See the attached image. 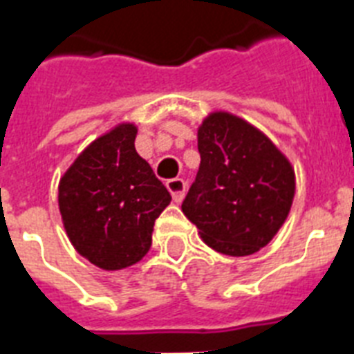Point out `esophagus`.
Listing matches in <instances>:
<instances>
[{
  "label": "esophagus",
  "mask_w": 354,
  "mask_h": 354,
  "mask_svg": "<svg viewBox=\"0 0 354 354\" xmlns=\"http://www.w3.org/2000/svg\"><path fill=\"white\" fill-rule=\"evenodd\" d=\"M167 189L171 192V196L174 202H182L183 196H185V189H187V183L183 182L182 178H172V180H167Z\"/></svg>",
  "instance_id": "34e87169"
}]
</instances>
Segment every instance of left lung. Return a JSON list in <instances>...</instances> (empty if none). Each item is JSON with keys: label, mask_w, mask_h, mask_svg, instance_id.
<instances>
[{"label": "left lung", "mask_w": 354, "mask_h": 354, "mask_svg": "<svg viewBox=\"0 0 354 354\" xmlns=\"http://www.w3.org/2000/svg\"><path fill=\"white\" fill-rule=\"evenodd\" d=\"M200 169L182 211L214 251L247 257L271 242L295 198V169L242 118L211 112L198 129Z\"/></svg>", "instance_id": "obj_1"}]
</instances>
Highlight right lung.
I'll list each match as a JSON object with an SVG mask.
<instances>
[{
	"instance_id": "obj_1",
	"label": "right lung",
	"mask_w": 354,
	"mask_h": 354,
	"mask_svg": "<svg viewBox=\"0 0 354 354\" xmlns=\"http://www.w3.org/2000/svg\"><path fill=\"white\" fill-rule=\"evenodd\" d=\"M138 129L120 123L94 140L67 169L57 203L67 236L105 271L134 266L151 249L152 227L171 194L134 149Z\"/></svg>"
}]
</instances>
